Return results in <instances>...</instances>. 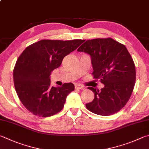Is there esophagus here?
Returning a JSON list of instances; mask_svg holds the SVG:
<instances>
[{
    "mask_svg": "<svg viewBox=\"0 0 149 149\" xmlns=\"http://www.w3.org/2000/svg\"><path fill=\"white\" fill-rule=\"evenodd\" d=\"M75 88L78 90H82V89H84V87L81 84H77V85H75Z\"/></svg>",
    "mask_w": 149,
    "mask_h": 149,
    "instance_id": "esophagus-1",
    "label": "esophagus"
}]
</instances>
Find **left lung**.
I'll return each instance as SVG.
<instances>
[{
    "instance_id": "left-lung-1",
    "label": "left lung",
    "mask_w": 149,
    "mask_h": 149,
    "mask_svg": "<svg viewBox=\"0 0 149 149\" xmlns=\"http://www.w3.org/2000/svg\"><path fill=\"white\" fill-rule=\"evenodd\" d=\"M77 51L90 55L93 78L104 84L101 90L88 88L94 99L86 104V108L101 116L118 112L130 100L136 78L134 62L126 46L111 38H95L86 41Z\"/></svg>"
}]
</instances>
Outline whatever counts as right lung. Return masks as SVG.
I'll return each mask as SVG.
<instances>
[{"label": "right lung", "mask_w": 149, "mask_h": 149, "mask_svg": "<svg viewBox=\"0 0 149 149\" xmlns=\"http://www.w3.org/2000/svg\"><path fill=\"white\" fill-rule=\"evenodd\" d=\"M84 41L42 40L27 47L18 57L13 74L15 89L21 102L31 113L48 117L62 110L74 86L65 83L62 86H51V72Z\"/></svg>", "instance_id": "right-lung-1"}]
</instances>
